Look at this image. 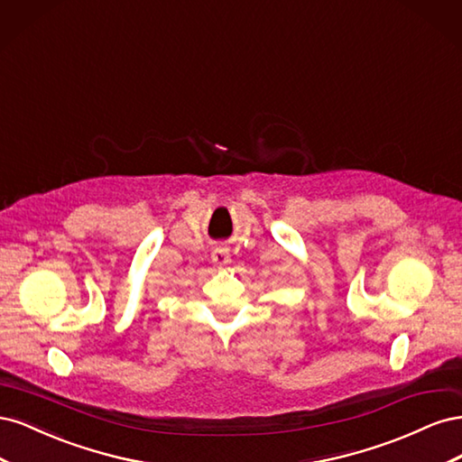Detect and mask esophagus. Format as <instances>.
Wrapping results in <instances>:
<instances>
[{
	"label": "esophagus",
	"instance_id": "1",
	"mask_svg": "<svg viewBox=\"0 0 462 462\" xmlns=\"http://www.w3.org/2000/svg\"><path fill=\"white\" fill-rule=\"evenodd\" d=\"M212 262L217 265V268H226V265H229V262H231L229 250L226 246H216L212 253Z\"/></svg>",
	"mask_w": 462,
	"mask_h": 462
}]
</instances>
